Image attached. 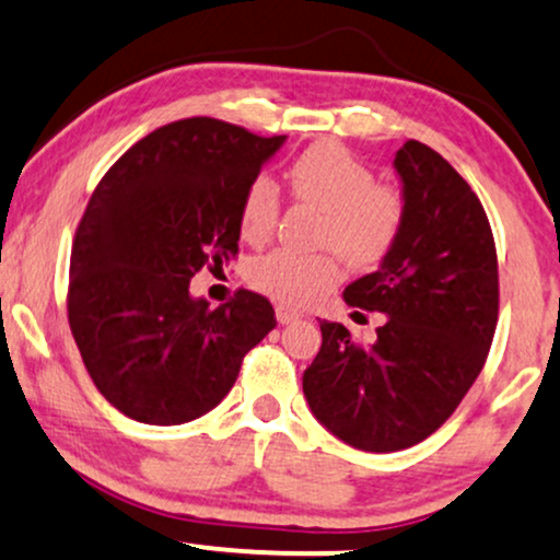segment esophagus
<instances>
[{
	"mask_svg": "<svg viewBox=\"0 0 560 560\" xmlns=\"http://www.w3.org/2000/svg\"><path fill=\"white\" fill-rule=\"evenodd\" d=\"M300 317H302L300 310L289 307V304H279V307H276V320H279L281 325H289V323L300 320Z\"/></svg>",
	"mask_w": 560,
	"mask_h": 560,
	"instance_id": "obj_1",
	"label": "esophagus"
}]
</instances>
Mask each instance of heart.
Segmentation results:
<instances>
[{"label":"heart","instance_id":"heart-1","mask_svg":"<svg viewBox=\"0 0 560 560\" xmlns=\"http://www.w3.org/2000/svg\"><path fill=\"white\" fill-rule=\"evenodd\" d=\"M289 188L296 201L323 211L317 245L328 247L313 256L271 250L253 258L245 279L271 300L304 307L341 281V253L353 268H372L390 256L398 243L406 201L400 190L377 183V175L338 141H317L296 154L289 165ZM281 214V196L268 175L247 183L240 201V235L247 243H266Z\"/></svg>","mask_w":560,"mask_h":560}]
</instances>
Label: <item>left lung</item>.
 Instances as JSON below:
<instances>
[{
	"label": "left lung",
	"mask_w": 560,
	"mask_h": 560,
	"mask_svg": "<svg viewBox=\"0 0 560 560\" xmlns=\"http://www.w3.org/2000/svg\"><path fill=\"white\" fill-rule=\"evenodd\" d=\"M395 170L406 198L398 243L343 292L351 307L387 320L374 343L323 320V346L302 377L315 419L366 452L434 434L483 370L499 323L497 243L476 190L416 139Z\"/></svg>",
	"instance_id": "1"
}]
</instances>
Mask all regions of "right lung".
Returning a JSON list of instances; mask_svg holds the SVG:
<instances>
[{
  "label": "right lung",
  "mask_w": 560,
  "mask_h": 560,
  "mask_svg": "<svg viewBox=\"0 0 560 560\" xmlns=\"http://www.w3.org/2000/svg\"><path fill=\"white\" fill-rule=\"evenodd\" d=\"M284 137L194 116L113 162L77 224L67 315L84 370L133 421L175 427L217 406L273 304L237 289L222 307L188 294L203 266L237 256L240 201Z\"/></svg>",
  "instance_id": "add662e5"
}]
</instances>
